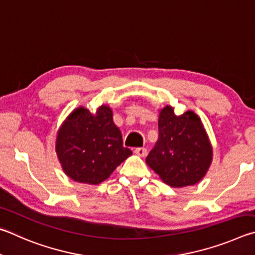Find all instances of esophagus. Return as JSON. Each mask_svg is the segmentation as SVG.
<instances>
[{"mask_svg":"<svg viewBox=\"0 0 255 255\" xmlns=\"http://www.w3.org/2000/svg\"><path fill=\"white\" fill-rule=\"evenodd\" d=\"M134 153L135 154H137V155H140V157H145L146 155V149L145 148H135L134 149Z\"/></svg>","mask_w":255,"mask_h":255,"instance_id":"esophagus-1","label":"esophagus"}]
</instances>
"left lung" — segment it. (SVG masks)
<instances>
[{"label":"left lung","mask_w":255,"mask_h":255,"mask_svg":"<svg viewBox=\"0 0 255 255\" xmlns=\"http://www.w3.org/2000/svg\"><path fill=\"white\" fill-rule=\"evenodd\" d=\"M159 137L145 161L171 187L195 185L212 162V145L200 119L194 112L181 115L166 106L159 115Z\"/></svg>","instance_id":"1"}]
</instances>
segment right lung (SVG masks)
<instances>
[{
    "label": "right lung",
    "instance_id": "right-lung-1",
    "mask_svg": "<svg viewBox=\"0 0 255 255\" xmlns=\"http://www.w3.org/2000/svg\"><path fill=\"white\" fill-rule=\"evenodd\" d=\"M56 152L67 176L89 185L107 179L132 154L123 146L112 110L105 105L96 114L84 107L74 111L58 132Z\"/></svg>",
    "mask_w": 255,
    "mask_h": 255
}]
</instances>
